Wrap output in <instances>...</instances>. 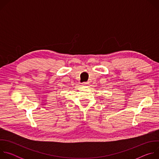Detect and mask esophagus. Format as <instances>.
I'll use <instances>...</instances> for the list:
<instances>
[{
    "label": "esophagus",
    "mask_w": 159,
    "mask_h": 159,
    "mask_svg": "<svg viewBox=\"0 0 159 159\" xmlns=\"http://www.w3.org/2000/svg\"><path fill=\"white\" fill-rule=\"evenodd\" d=\"M82 84V85L86 86V85H89V82H83Z\"/></svg>",
    "instance_id": "esophagus-1"
}]
</instances>
